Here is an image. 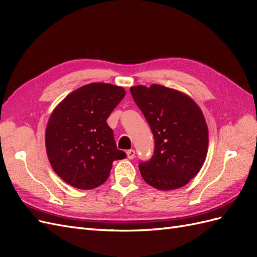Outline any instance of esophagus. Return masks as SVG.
<instances>
[{
    "instance_id": "esophagus-1",
    "label": "esophagus",
    "mask_w": 257,
    "mask_h": 257,
    "mask_svg": "<svg viewBox=\"0 0 257 257\" xmlns=\"http://www.w3.org/2000/svg\"><path fill=\"white\" fill-rule=\"evenodd\" d=\"M126 155H127V159L133 160L135 158V150H133V149L127 150L126 151Z\"/></svg>"
}]
</instances>
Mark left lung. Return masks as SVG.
I'll return each instance as SVG.
<instances>
[{
  "label": "left lung",
  "mask_w": 257,
  "mask_h": 257,
  "mask_svg": "<svg viewBox=\"0 0 257 257\" xmlns=\"http://www.w3.org/2000/svg\"><path fill=\"white\" fill-rule=\"evenodd\" d=\"M154 137V152L139 163L144 180L163 191L179 189L195 177L208 150L204 114L183 93L160 84L130 89Z\"/></svg>",
  "instance_id": "left-lung-1"
}]
</instances>
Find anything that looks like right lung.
<instances>
[{"instance_id":"right-lung-1","label":"right lung","mask_w":257,"mask_h":257,"mask_svg":"<svg viewBox=\"0 0 257 257\" xmlns=\"http://www.w3.org/2000/svg\"><path fill=\"white\" fill-rule=\"evenodd\" d=\"M124 95L118 85L93 82L68 94L51 113L46 150L54 172L69 185L97 188L109 177L112 162L126 157L106 122Z\"/></svg>"}]
</instances>
